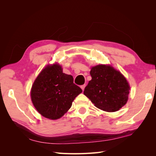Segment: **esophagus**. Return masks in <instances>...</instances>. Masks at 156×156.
<instances>
[{"instance_id": "1", "label": "esophagus", "mask_w": 156, "mask_h": 156, "mask_svg": "<svg viewBox=\"0 0 156 156\" xmlns=\"http://www.w3.org/2000/svg\"><path fill=\"white\" fill-rule=\"evenodd\" d=\"M85 87H86V84H83V85H81V89L83 90V91L84 90V88H85Z\"/></svg>"}]
</instances>
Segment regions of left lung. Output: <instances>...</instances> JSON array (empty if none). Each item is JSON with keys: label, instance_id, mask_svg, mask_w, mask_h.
<instances>
[{"label": "left lung", "instance_id": "left-lung-1", "mask_svg": "<svg viewBox=\"0 0 156 156\" xmlns=\"http://www.w3.org/2000/svg\"><path fill=\"white\" fill-rule=\"evenodd\" d=\"M90 73L92 79L84 94L97 108L115 112L126 104L130 87L119 71L110 65L100 64L92 67Z\"/></svg>", "mask_w": 156, "mask_h": 156}]
</instances>
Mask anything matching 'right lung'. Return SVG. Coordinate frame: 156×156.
<instances>
[{
	"mask_svg": "<svg viewBox=\"0 0 156 156\" xmlns=\"http://www.w3.org/2000/svg\"><path fill=\"white\" fill-rule=\"evenodd\" d=\"M82 90L73 83V78L62 72L58 64L42 69L32 84L31 100L40 115L51 120L62 117L72 107Z\"/></svg>",
	"mask_w": 156,
	"mask_h": 156,
	"instance_id": "right-lung-1",
	"label": "right lung"
}]
</instances>
